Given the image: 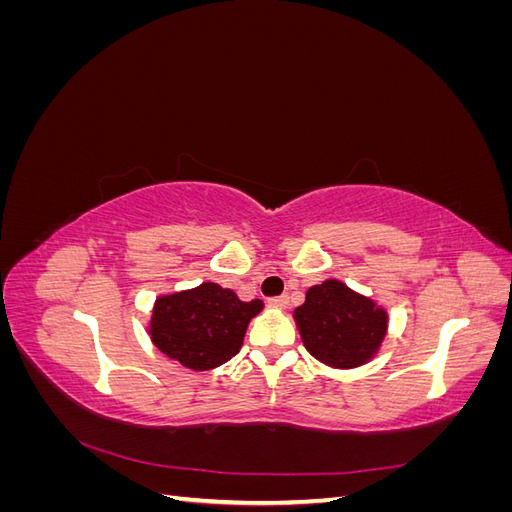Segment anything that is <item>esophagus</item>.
Listing matches in <instances>:
<instances>
[{"mask_svg": "<svg viewBox=\"0 0 512 512\" xmlns=\"http://www.w3.org/2000/svg\"><path fill=\"white\" fill-rule=\"evenodd\" d=\"M288 294H280V297H273V299H269V303L271 305H275V307H286L288 305Z\"/></svg>", "mask_w": 512, "mask_h": 512, "instance_id": "esophagus-1", "label": "esophagus"}]
</instances>
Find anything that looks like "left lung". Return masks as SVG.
Masks as SVG:
<instances>
[{"instance_id": "obj_1", "label": "left lung", "mask_w": 512, "mask_h": 512, "mask_svg": "<svg viewBox=\"0 0 512 512\" xmlns=\"http://www.w3.org/2000/svg\"><path fill=\"white\" fill-rule=\"evenodd\" d=\"M294 320L305 348L318 361L342 369L367 363L389 327L382 307L337 280L309 288Z\"/></svg>"}]
</instances>
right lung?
I'll list each match as a JSON object with an SVG mask.
<instances>
[{"label":"right lung","mask_w":512,"mask_h":512,"mask_svg":"<svg viewBox=\"0 0 512 512\" xmlns=\"http://www.w3.org/2000/svg\"><path fill=\"white\" fill-rule=\"evenodd\" d=\"M262 301H241L230 288L205 282L160 297L153 305L151 339L166 356L194 371L218 367L239 352L245 329Z\"/></svg>","instance_id":"1"}]
</instances>
